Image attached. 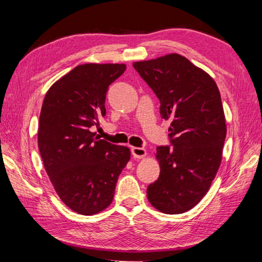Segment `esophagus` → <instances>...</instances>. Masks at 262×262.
Instances as JSON below:
<instances>
[{"label":"esophagus","instance_id":"obj_1","mask_svg":"<svg viewBox=\"0 0 262 262\" xmlns=\"http://www.w3.org/2000/svg\"><path fill=\"white\" fill-rule=\"evenodd\" d=\"M132 155L134 158H143L147 156V150L143 148H137V147H133L132 148Z\"/></svg>","mask_w":262,"mask_h":262}]
</instances>
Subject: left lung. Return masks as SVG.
I'll use <instances>...</instances> for the list:
<instances>
[{
  "label": "left lung",
  "mask_w": 262,
  "mask_h": 262,
  "mask_svg": "<svg viewBox=\"0 0 262 262\" xmlns=\"http://www.w3.org/2000/svg\"><path fill=\"white\" fill-rule=\"evenodd\" d=\"M171 120L170 145L157 148L161 173L147 189L165 214H183L205 196L222 162L227 125L220 90L209 75L179 54L134 62Z\"/></svg>",
  "instance_id": "1"
}]
</instances>
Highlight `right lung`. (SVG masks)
<instances>
[{
    "mask_svg": "<svg viewBox=\"0 0 262 262\" xmlns=\"http://www.w3.org/2000/svg\"><path fill=\"white\" fill-rule=\"evenodd\" d=\"M126 64L85 63L47 91L39 118L38 147L62 202L81 215H95L113 201L118 177L130 150L99 140L90 128L105 117L110 84Z\"/></svg>",
    "mask_w": 262,
    "mask_h": 262,
    "instance_id": "obj_1",
    "label": "right lung"
}]
</instances>
